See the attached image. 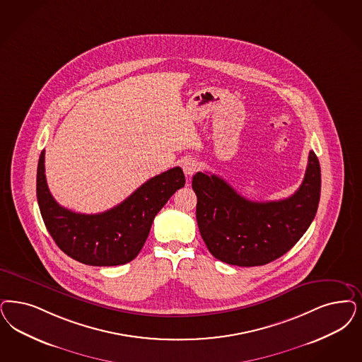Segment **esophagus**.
I'll list each match as a JSON object with an SVG mask.
<instances>
[{"instance_id": "obj_1", "label": "esophagus", "mask_w": 362, "mask_h": 362, "mask_svg": "<svg viewBox=\"0 0 362 362\" xmlns=\"http://www.w3.org/2000/svg\"><path fill=\"white\" fill-rule=\"evenodd\" d=\"M182 168H183L186 176L189 177V176H192V175L198 171L199 164H198V162H197L194 158H185V159L182 160Z\"/></svg>"}]
</instances>
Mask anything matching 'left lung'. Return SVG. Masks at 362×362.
<instances>
[{
  "mask_svg": "<svg viewBox=\"0 0 362 362\" xmlns=\"http://www.w3.org/2000/svg\"><path fill=\"white\" fill-rule=\"evenodd\" d=\"M197 221L212 255L228 264L262 266L286 254L313 222L321 195V167L310 151L305 177L286 199L252 202L216 175L197 173Z\"/></svg>",
  "mask_w": 362,
  "mask_h": 362,
  "instance_id": "obj_1",
  "label": "left lung"
}]
</instances>
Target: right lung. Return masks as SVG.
Here are the masks:
<instances>
[{"instance_id":"obj_1","label":"right lung","mask_w":362,"mask_h":362,"mask_svg":"<svg viewBox=\"0 0 362 362\" xmlns=\"http://www.w3.org/2000/svg\"><path fill=\"white\" fill-rule=\"evenodd\" d=\"M44 162L45 151L37 165V202L44 223L68 257L89 266H117L135 259L156 214L186 183L182 168L175 167L151 177L111 210L88 215L71 211L53 199Z\"/></svg>"}]
</instances>
